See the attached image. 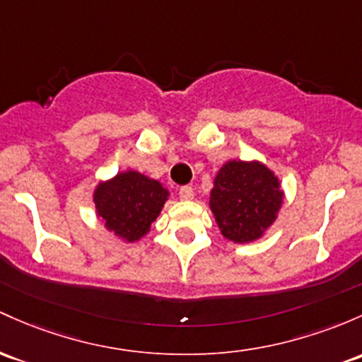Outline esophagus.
Masks as SVG:
<instances>
[{"label":"esophagus","mask_w":362,"mask_h":362,"mask_svg":"<svg viewBox=\"0 0 362 362\" xmlns=\"http://www.w3.org/2000/svg\"><path fill=\"white\" fill-rule=\"evenodd\" d=\"M178 196L182 201H192L194 199V190L192 187H182L178 190Z\"/></svg>","instance_id":"esophagus-1"}]
</instances>
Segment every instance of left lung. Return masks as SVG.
Wrapping results in <instances>:
<instances>
[{
	"mask_svg": "<svg viewBox=\"0 0 362 362\" xmlns=\"http://www.w3.org/2000/svg\"><path fill=\"white\" fill-rule=\"evenodd\" d=\"M285 192L278 175L263 161L228 160L209 192V209L226 240L249 244L275 223Z\"/></svg>",
	"mask_w": 362,
	"mask_h": 362,
	"instance_id": "1",
	"label": "left lung"
}]
</instances>
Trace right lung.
Masks as SVG:
<instances>
[{
  "instance_id": "right-lung-1",
  "label": "right lung",
  "mask_w": 362,
  "mask_h": 362,
  "mask_svg": "<svg viewBox=\"0 0 362 362\" xmlns=\"http://www.w3.org/2000/svg\"><path fill=\"white\" fill-rule=\"evenodd\" d=\"M168 197V189L160 180L137 170H125L99 180L93 190V202L101 223L127 244L148 235Z\"/></svg>"
}]
</instances>
